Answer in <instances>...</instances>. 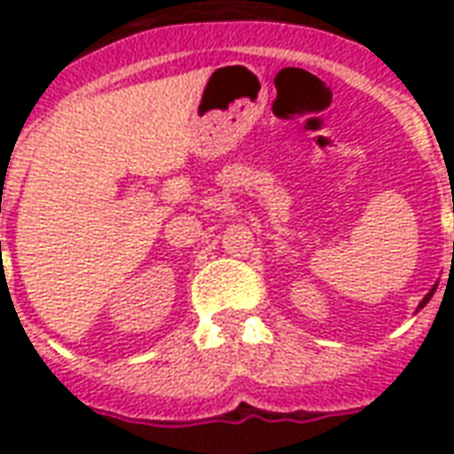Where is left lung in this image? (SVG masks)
Wrapping results in <instances>:
<instances>
[{
  "label": "left lung",
  "mask_w": 454,
  "mask_h": 454,
  "mask_svg": "<svg viewBox=\"0 0 454 454\" xmlns=\"http://www.w3.org/2000/svg\"><path fill=\"white\" fill-rule=\"evenodd\" d=\"M434 292H436V287H434V290H431V292H429V294H427V297H424V299H422V303H419V309H424V306H427V303H429V299H431V297H434Z\"/></svg>",
  "instance_id": "1"
}]
</instances>
